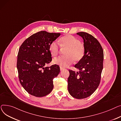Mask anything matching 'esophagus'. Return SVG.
I'll return each instance as SVG.
<instances>
[{
	"mask_svg": "<svg viewBox=\"0 0 121 121\" xmlns=\"http://www.w3.org/2000/svg\"><path fill=\"white\" fill-rule=\"evenodd\" d=\"M65 69L64 68H62V67H60V70L61 71L63 70H65Z\"/></svg>",
	"mask_w": 121,
	"mask_h": 121,
	"instance_id": "esophagus-1",
	"label": "esophagus"
}]
</instances>
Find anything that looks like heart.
<instances>
[{
    "instance_id": "heart-1",
    "label": "heart",
    "mask_w": 121,
    "mask_h": 121,
    "mask_svg": "<svg viewBox=\"0 0 121 121\" xmlns=\"http://www.w3.org/2000/svg\"><path fill=\"white\" fill-rule=\"evenodd\" d=\"M60 45L62 49H66L64 54L54 59L53 63L62 67H65L71 65L74 60L75 62L81 61L84 55V48L80 40L71 35H66L62 37L60 40ZM49 51L55 56L60 52V46L55 41L52 42L49 45Z\"/></svg>"
}]
</instances>
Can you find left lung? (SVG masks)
Segmentation results:
<instances>
[{
  "mask_svg": "<svg viewBox=\"0 0 121 121\" xmlns=\"http://www.w3.org/2000/svg\"><path fill=\"white\" fill-rule=\"evenodd\" d=\"M83 39L84 55L75 65L79 72L69 70L68 90L75 98H86L93 94L100 83L103 69L104 51L100 42L86 32L77 33Z\"/></svg>",
  "mask_w": 121,
  "mask_h": 121,
  "instance_id": "8db88e82",
  "label": "left lung"
}]
</instances>
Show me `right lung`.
<instances>
[{"instance_id":"1","label":"right lung","mask_w":121,"mask_h":121,"mask_svg":"<svg viewBox=\"0 0 121 121\" xmlns=\"http://www.w3.org/2000/svg\"><path fill=\"white\" fill-rule=\"evenodd\" d=\"M60 35L40 31L27 38L19 49L17 65L19 80L24 89L33 96L43 97L53 89V79L59 75L60 66H45L52 59L49 45Z\"/></svg>"}]
</instances>
